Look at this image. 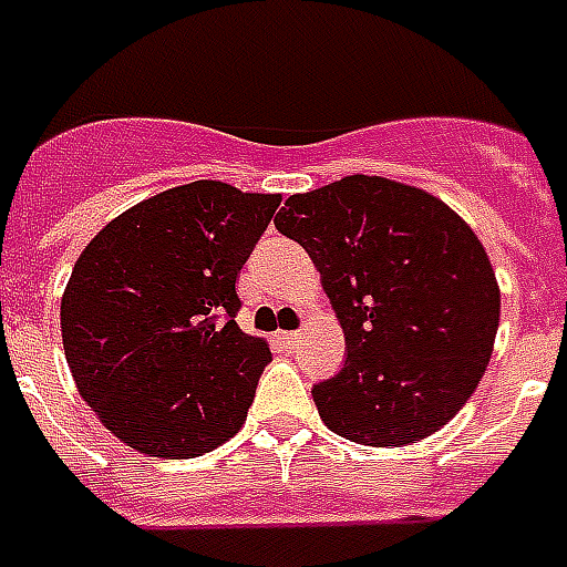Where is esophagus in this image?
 I'll return each mask as SVG.
<instances>
[{
    "instance_id": "1",
    "label": "esophagus",
    "mask_w": 567,
    "mask_h": 567,
    "mask_svg": "<svg viewBox=\"0 0 567 567\" xmlns=\"http://www.w3.org/2000/svg\"><path fill=\"white\" fill-rule=\"evenodd\" d=\"M279 344L285 347V350H293L297 347V341H300V332H279Z\"/></svg>"
}]
</instances>
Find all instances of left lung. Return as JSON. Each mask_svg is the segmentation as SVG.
<instances>
[{
  "instance_id": "obj_1",
  "label": "left lung",
  "mask_w": 567,
  "mask_h": 567,
  "mask_svg": "<svg viewBox=\"0 0 567 567\" xmlns=\"http://www.w3.org/2000/svg\"><path fill=\"white\" fill-rule=\"evenodd\" d=\"M276 229L323 276L347 362L311 388L341 439L396 447L441 430L492 359L501 291L471 226L426 190L347 176L293 194Z\"/></svg>"
}]
</instances>
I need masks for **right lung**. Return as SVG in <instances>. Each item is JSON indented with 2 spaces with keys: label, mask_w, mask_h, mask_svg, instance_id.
Returning <instances> with one entry per match:
<instances>
[{
  "label": "right lung",
  "mask_w": 567,
  "mask_h": 567,
  "mask_svg": "<svg viewBox=\"0 0 567 567\" xmlns=\"http://www.w3.org/2000/svg\"><path fill=\"white\" fill-rule=\"evenodd\" d=\"M276 208V194L190 182L120 214L79 256L61 300L66 364L128 447L194 458L240 430L274 355L235 323V279Z\"/></svg>",
  "instance_id": "obj_1"
}]
</instances>
